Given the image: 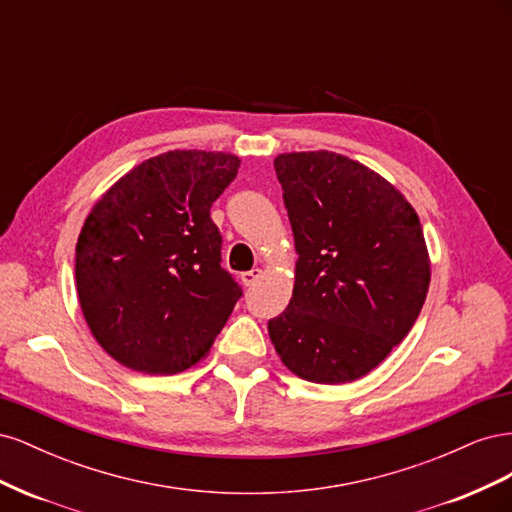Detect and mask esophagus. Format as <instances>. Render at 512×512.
<instances>
[{
  "label": "esophagus",
  "mask_w": 512,
  "mask_h": 512,
  "mask_svg": "<svg viewBox=\"0 0 512 512\" xmlns=\"http://www.w3.org/2000/svg\"><path fill=\"white\" fill-rule=\"evenodd\" d=\"M260 275H262L260 269L245 271V273H241V282H243V286H254L260 280Z\"/></svg>",
  "instance_id": "1"
}]
</instances>
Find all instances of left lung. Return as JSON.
I'll return each mask as SVG.
<instances>
[{
  "mask_svg": "<svg viewBox=\"0 0 512 512\" xmlns=\"http://www.w3.org/2000/svg\"><path fill=\"white\" fill-rule=\"evenodd\" d=\"M273 166L299 260L271 342L303 380H359L421 314L431 280L421 222L389 181L339 153H282Z\"/></svg>",
  "mask_w": 512,
  "mask_h": 512,
  "instance_id": "left-lung-1",
  "label": "left lung"
}]
</instances>
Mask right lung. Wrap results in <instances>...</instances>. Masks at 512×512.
Instances as JSON below:
<instances>
[{"label":"right lung","mask_w":512,"mask_h":512,"mask_svg":"<svg viewBox=\"0 0 512 512\" xmlns=\"http://www.w3.org/2000/svg\"><path fill=\"white\" fill-rule=\"evenodd\" d=\"M241 160L175 149L123 175L87 215L76 292L96 342L121 365L170 376L205 359L241 286L222 269L211 205Z\"/></svg>","instance_id":"obj_1"}]
</instances>
